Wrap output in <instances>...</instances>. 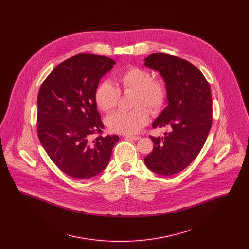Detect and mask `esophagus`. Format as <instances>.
I'll return each mask as SVG.
<instances>
[{"mask_svg": "<svg viewBox=\"0 0 249 249\" xmlns=\"http://www.w3.org/2000/svg\"><path fill=\"white\" fill-rule=\"evenodd\" d=\"M125 138L133 140V141H137V140H139L141 137H140V136H125Z\"/></svg>", "mask_w": 249, "mask_h": 249, "instance_id": "obj_1", "label": "esophagus"}]
</instances>
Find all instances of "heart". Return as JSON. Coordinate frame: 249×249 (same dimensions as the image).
Instances as JSON below:
<instances>
[{"instance_id": "obj_1", "label": "heart", "mask_w": 249, "mask_h": 249, "mask_svg": "<svg viewBox=\"0 0 249 249\" xmlns=\"http://www.w3.org/2000/svg\"><path fill=\"white\" fill-rule=\"evenodd\" d=\"M117 88L110 82H102L95 91L97 106L105 112L114 110L119 101V91H134L130 111L116 112L106 119L107 128L112 132L133 134L149 121V111L160 112L165 105L167 89L160 79H152L151 72L141 67L129 66L119 71L116 77ZM146 106L148 107H144Z\"/></svg>"}]
</instances>
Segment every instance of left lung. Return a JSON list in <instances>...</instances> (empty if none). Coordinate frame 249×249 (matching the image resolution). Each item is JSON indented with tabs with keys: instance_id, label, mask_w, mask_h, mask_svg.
<instances>
[{
	"instance_id": "8db88e82",
	"label": "left lung",
	"mask_w": 249,
	"mask_h": 249,
	"mask_svg": "<svg viewBox=\"0 0 249 249\" xmlns=\"http://www.w3.org/2000/svg\"><path fill=\"white\" fill-rule=\"evenodd\" d=\"M144 65L159 71L165 82L167 107L152 127L169 128L163 137L150 136L154 147L144 158L146 167L156 174L172 176L196 159L212 126V95L201 71L188 60L153 53Z\"/></svg>"
}]
</instances>
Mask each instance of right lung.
<instances>
[{
  "label": "right lung",
  "mask_w": 249,
  "mask_h": 249,
  "mask_svg": "<svg viewBox=\"0 0 249 249\" xmlns=\"http://www.w3.org/2000/svg\"><path fill=\"white\" fill-rule=\"evenodd\" d=\"M115 64L105 56L79 54L56 66L41 85L38 137L52 161L71 178L88 179L103 172L119 141L118 135L90 140L104 129L95 91Z\"/></svg>",
  "instance_id": "add662e5"
}]
</instances>
